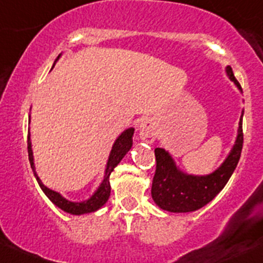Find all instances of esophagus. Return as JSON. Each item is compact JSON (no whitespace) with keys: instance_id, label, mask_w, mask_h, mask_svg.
I'll return each mask as SVG.
<instances>
[{"instance_id":"esophagus-1","label":"esophagus","mask_w":263,"mask_h":263,"mask_svg":"<svg viewBox=\"0 0 263 263\" xmlns=\"http://www.w3.org/2000/svg\"><path fill=\"white\" fill-rule=\"evenodd\" d=\"M138 131H140V137L142 138L143 141H146V142H152V141H155V126L152 120H149V118H145V120L141 122Z\"/></svg>"}]
</instances>
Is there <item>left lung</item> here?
Here are the masks:
<instances>
[{
	"label": "left lung",
	"instance_id": "obj_1",
	"mask_svg": "<svg viewBox=\"0 0 263 263\" xmlns=\"http://www.w3.org/2000/svg\"><path fill=\"white\" fill-rule=\"evenodd\" d=\"M227 74L241 88L233 74L232 68L227 66ZM243 145L242 118L239 121L238 136L232 151L218 170L207 176L184 175L176 167L168 152L163 148H155L156 171L152 181L151 195L158 207L170 212H192L201 209L216 197L226 186L237 166Z\"/></svg>",
	"mask_w": 263,
	"mask_h": 263
}]
</instances>
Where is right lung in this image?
Returning a JSON list of instances; mask_svg holds the SVG:
<instances>
[{
	"instance_id": "1",
	"label": "right lung",
	"mask_w": 263,
	"mask_h": 263,
	"mask_svg": "<svg viewBox=\"0 0 263 263\" xmlns=\"http://www.w3.org/2000/svg\"><path fill=\"white\" fill-rule=\"evenodd\" d=\"M134 128H128L126 131H123L121 134V136L115 142L114 147L111 149V154H109L107 167H106L105 172V178H103L102 183L100 184L99 190L95 192V195L91 198H88L85 202H71L66 198H63L60 193L52 191V190L47 189L41 182L39 176L34 172V166H33V156H32V149H31V140L30 135L27 136V151H28V160H30L31 168H32L34 177H36L37 182H39L40 187L42 189V191L45 192V195L52 201V203L56 204L57 207L63 210L65 212L71 213V215H82V213H88V212H95L97 210L101 209L103 204L106 203L109 197V193H111V186H109V175L114 171L115 167L120 163V161L122 160L123 156L129 151L132 146V136H134Z\"/></svg>"
}]
</instances>
